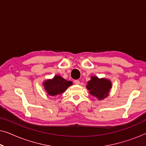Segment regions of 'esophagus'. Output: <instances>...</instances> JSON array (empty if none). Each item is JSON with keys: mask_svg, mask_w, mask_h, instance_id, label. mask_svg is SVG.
Here are the masks:
<instances>
[{"mask_svg": "<svg viewBox=\"0 0 146 146\" xmlns=\"http://www.w3.org/2000/svg\"><path fill=\"white\" fill-rule=\"evenodd\" d=\"M74 84H76V85H79L80 84V80H74Z\"/></svg>", "mask_w": 146, "mask_h": 146, "instance_id": "34e87169", "label": "esophagus"}]
</instances>
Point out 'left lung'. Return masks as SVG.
Returning <instances> with one entry per match:
<instances>
[{
  "mask_svg": "<svg viewBox=\"0 0 146 146\" xmlns=\"http://www.w3.org/2000/svg\"><path fill=\"white\" fill-rule=\"evenodd\" d=\"M86 88L92 96L101 100L109 95L110 90L111 88V82L110 80L91 76V80L88 82Z\"/></svg>",
  "mask_w": 146,
  "mask_h": 146,
  "instance_id": "8db88e82",
  "label": "left lung"
}]
</instances>
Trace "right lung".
Wrapping results in <instances>:
<instances>
[{
  "mask_svg": "<svg viewBox=\"0 0 146 146\" xmlns=\"http://www.w3.org/2000/svg\"><path fill=\"white\" fill-rule=\"evenodd\" d=\"M72 84V82L71 81L66 80L58 75H56L52 79L47 80L43 82L46 92L51 96H55L64 93Z\"/></svg>",
  "mask_w": 146,
  "mask_h": 146,
  "instance_id": "right-lung-1",
  "label": "right lung"
}]
</instances>
